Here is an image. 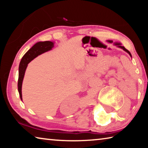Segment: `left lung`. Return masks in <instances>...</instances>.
Returning a JSON list of instances; mask_svg holds the SVG:
<instances>
[{
	"label": "left lung",
	"instance_id": "left-lung-1",
	"mask_svg": "<svg viewBox=\"0 0 148 148\" xmlns=\"http://www.w3.org/2000/svg\"><path fill=\"white\" fill-rule=\"evenodd\" d=\"M107 42H108V43H111V44L113 43V44L114 45V46H116L117 47H119V48H121L123 50H124L125 51H126L127 53H128L130 56H131V57H132V56H131V53H130V51H129V50H127L126 48H125L124 46H122L121 43H119V42H114L112 40H107Z\"/></svg>",
	"mask_w": 148,
	"mask_h": 148
}]
</instances>
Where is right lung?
I'll return each instance as SVG.
<instances>
[{"label":"right lung","instance_id":"1","mask_svg":"<svg viewBox=\"0 0 148 148\" xmlns=\"http://www.w3.org/2000/svg\"><path fill=\"white\" fill-rule=\"evenodd\" d=\"M54 42L51 41H44V42H38L35 44L34 46L31 47L26 53L24 55L23 57L20 61L19 66V76H18V83H17V87H18V92L20 96V99L22 100V84L24 78L25 73L28 64L34 58L38 57L40 55L51 50L54 47Z\"/></svg>","mask_w":148,"mask_h":148}]
</instances>
